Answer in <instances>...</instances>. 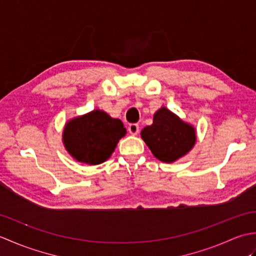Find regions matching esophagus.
I'll list each match as a JSON object with an SVG mask.
<instances>
[{"label": "esophagus", "instance_id": "esophagus-1", "mask_svg": "<svg viewBox=\"0 0 256 256\" xmlns=\"http://www.w3.org/2000/svg\"><path fill=\"white\" fill-rule=\"evenodd\" d=\"M128 133L132 134V135H138L140 132V126L138 124H130L128 125Z\"/></svg>", "mask_w": 256, "mask_h": 256}]
</instances>
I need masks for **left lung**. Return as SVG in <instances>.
Instances as JSON below:
<instances>
[{
    "mask_svg": "<svg viewBox=\"0 0 256 256\" xmlns=\"http://www.w3.org/2000/svg\"><path fill=\"white\" fill-rule=\"evenodd\" d=\"M140 136L157 160L172 162L194 148L196 130L192 124L162 106L154 114L153 124L145 126Z\"/></svg>",
    "mask_w": 256,
    "mask_h": 256,
    "instance_id": "obj_1",
    "label": "left lung"
}]
</instances>
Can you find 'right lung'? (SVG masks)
<instances>
[{"instance_id":"right-lung-1","label":"right lung","mask_w":256,"mask_h":256,"mask_svg":"<svg viewBox=\"0 0 256 256\" xmlns=\"http://www.w3.org/2000/svg\"><path fill=\"white\" fill-rule=\"evenodd\" d=\"M126 134L121 120L113 118L102 110H94L67 122L62 142L76 160L89 165L106 162Z\"/></svg>"}]
</instances>
